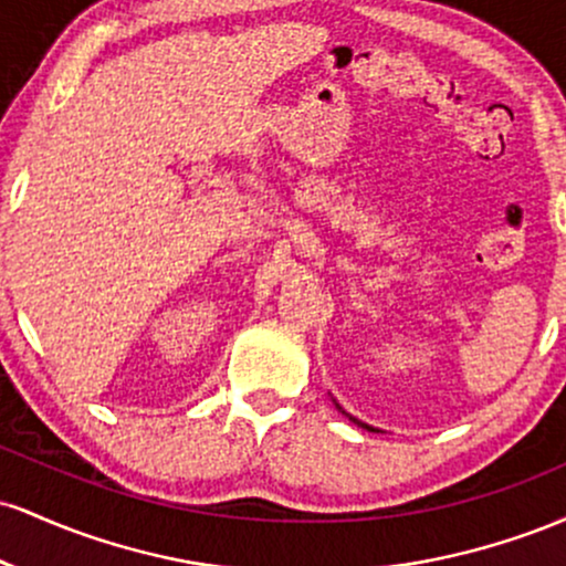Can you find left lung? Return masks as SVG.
<instances>
[{
    "mask_svg": "<svg viewBox=\"0 0 566 566\" xmlns=\"http://www.w3.org/2000/svg\"><path fill=\"white\" fill-rule=\"evenodd\" d=\"M350 420H354V418H350ZM356 423H359V420H356ZM361 426H365V423H361ZM365 428H369V426H365ZM369 431H373V428H369Z\"/></svg>",
    "mask_w": 566,
    "mask_h": 566,
    "instance_id": "8db88e82",
    "label": "left lung"
}]
</instances>
